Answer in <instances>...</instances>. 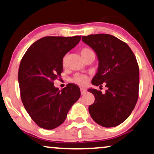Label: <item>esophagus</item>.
<instances>
[{
	"instance_id": "esophagus-1",
	"label": "esophagus",
	"mask_w": 154,
	"mask_h": 154,
	"mask_svg": "<svg viewBox=\"0 0 154 154\" xmlns=\"http://www.w3.org/2000/svg\"><path fill=\"white\" fill-rule=\"evenodd\" d=\"M80 91H81V94L83 95V94H85L86 92H87V89H85V88H81Z\"/></svg>"
}]
</instances>
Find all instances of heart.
I'll return each instance as SVG.
<instances>
[{
  "mask_svg": "<svg viewBox=\"0 0 154 154\" xmlns=\"http://www.w3.org/2000/svg\"><path fill=\"white\" fill-rule=\"evenodd\" d=\"M80 54L82 57L83 59H85L87 57L91 56V55H94V51L89 48H84L81 50ZM67 64V56H65L63 58V66H65ZM88 78L87 77H86L85 75H79V74H77V75H75L72 78V82L79 85H85L86 83L87 82Z\"/></svg>",
  "mask_w": 154,
  "mask_h": 154,
  "instance_id": "obj_1",
  "label": "heart"
}]
</instances>
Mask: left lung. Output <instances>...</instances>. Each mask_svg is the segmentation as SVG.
Masks as SVG:
<instances>
[{"mask_svg":"<svg viewBox=\"0 0 154 154\" xmlns=\"http://www.w3.org/2000/svg\"><path fill=\"white\" fill-rule=\"evenodd\" d=\"M82 42L94 51L98 60L93 85H105V94L95 89V101L89 112L96 123L105 128L116 127L130 116L138 99L139 70L136 57L126 43L106 34L82 36Z\"/></svg>","mask_w":154,"mask_h":154,"instance_id":"8db88e82","label":"left lung"}]
</instances>
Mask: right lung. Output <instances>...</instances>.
Masks as SVG:
<instances>
[{"label": "right lung", "mask_w": 154, "mask_h": 154, "mask_svg": "<svg viewBox=\"0 0 154 154\" xmlns=\"http://www.w3.org/2000/svg\"><path fill=\"white\" fill-rule=\"evenodd\" d=\"M80 39L81 36L43 37L31 45L20 62L18 82L22 101L40 128L53 130L60 126L80 97L77 85L68 84L59 90L53 84L61 77L63 57Z\"/></svg>", "instance_id": "right-lung-1"}]
</instances>
